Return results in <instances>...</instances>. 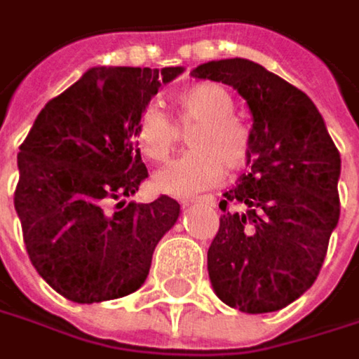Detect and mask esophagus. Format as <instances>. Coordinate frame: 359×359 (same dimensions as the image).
I'll use <instances>...</instances> for the list:
<instances>
[{
	"mask_svg": "<svg viewBox=\"0 0 359 359\" xmlns=\"http://www.w3.org/2000/svg\"><path fill=\"white\" fill-rule=\"evenodd\" d=\"M205 201H207L209 205H215V203H217V198H215V196H212V195L205 196ZM189 203H193V198H184V201H182L180 205H182V207H189Z\"/></svg>",
	"mask_w": 359,
	"mask_h": 359,
	"instance_id": "obj_1",
	"label": "esophagus"
}]
</instances>
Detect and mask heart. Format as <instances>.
<instances>
[{
  "mask_svg": "<svg viewBox=\"0 0 359 359\" xmlns=\"http://www.w3.org/2000/svg\"><path fill=\"white\" fill-rule=\"evenodd\" d=\"M174 122L164 110L150 104L133 130L138 152L154 164L170 158L180 140V129L195 126L189 134L191 152L156 175V187L175 196H189L217 187L225 170L239 172L253 154L251 128L235 116V102L223 86L195 84L172 96Z\"/></svg>",
  "mask_w": 359,
  "mask_h": 359,
  "instance_id": "b5f03b06",
  "label": "heart"
}]
</instances>
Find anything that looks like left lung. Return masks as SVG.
<instances>
[{"mask_svg": "<svg viewBox=\"0 0 359 359\" xmlns=\"http://www.w3.org/2000/svg\"><path fill=\"white\" fill-rule=\"evenodd\" d=\"M193 76L233 86L253 114L251 170L219 205L207 253L210 283L239 311H277L320 275L339 219V150L316 104L255 62H209Z\"/></svg>", "mask_w": 359, "mask_h": 359, "instance_id": "8db88e82", "label": "left lung"}]
</instances>
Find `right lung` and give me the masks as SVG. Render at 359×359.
<instances>
[{
	"label": "right lung",
	"mask_w": 359,
	"mask_h": 359,
	"mask_svg": "<svg viewBox=\"0 0 359 359\" xmlns=\"http://www.w3.org/2000/svg\"><path fill=\"white\" fill-rule=\"evenodd\" d=\"M182 68H92L48 102L20 147L13 205L25 251L50 287L76 304L118 299L147 279L180 205L124 203L149 179L133 130Z\"/></svg>",
	"instance_id": "obj_1"
}]
</instances>
